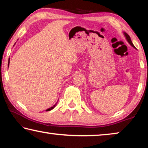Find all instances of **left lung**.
I'll use <instances>...</instances> for the list:
<instances>
[{"label": "left lung", "mask_w": 148, "mask_h": 148, "mask_svg": "<svg viewBox=\"0 0 148 148\" xmlns=\"http://www.w3.org/2000/svg\"><path fill=\"white\" fill-rule=\"evenodd\" d=\"M123 34H124V35H125V38H126V39H127V42H129V43L130 44V45H131V46H132L134 47V48H136V47H135V46H134L133 45V44H132V41H131V37L129 36V35L127 33V32H123Z\"/></svg>", "instance_id": "obj_1"}]
</instances>
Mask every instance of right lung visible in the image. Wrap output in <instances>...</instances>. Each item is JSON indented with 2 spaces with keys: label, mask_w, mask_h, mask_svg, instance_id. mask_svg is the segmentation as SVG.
<instances>
[{
  "label": "right lung",
  "mask_w": 148,
  "mask_h": 148,
  "mask_svg": "<svg viewBox=\"0 0 148 148\" xmlns=\"http://www.w3.org/2000/svg\"><path fill=\"white\" fill-rule=\"evenodd\" d=\"M9 64H10V58H9V60H8V66H9ZM58 101H59V100H58ZM58 101H57V103H56V104H55V105H53V106H52V107H51V108H48V109H47V110H46V111H50V110H51L52 109H53V108H55V106H56V104H57V102H58Z\"/></svg>",
  "instance_id": "obj_1"
}]
</instances>
